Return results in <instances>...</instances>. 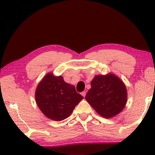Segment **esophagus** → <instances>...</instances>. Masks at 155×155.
<instances>
[{
  "label": "esophagus",
  "instance_id": "esophagus-1",
  "mask_svg": "<svg viewBox=\"0 0 155 155\" xmlns=\"http://www.w3.org/2000/svg\"><path fill=\"white\" fill-rule=\"evenodd\" d=\"M81 95H82L83 97H85V95H86L85 91H83V92H81Z\"/></svg>",
  "mask_w": 155,
  "mask_h": 155
}]
</instances>
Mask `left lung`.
Returning a JSON list of instances; mask_svg holds the SVG:
<instances>
[{"mask_svg": "<svg viewBox=\"0 0 155 155\" xmlns=\"http://www.w3.org/2000/svg\"><path fill=\"white\" fill-rule=\"evenodd\" d=\"M91 88L85 99L94 110L105 118L119 114L127 101V90L124 82L112 73L96 75L91 81Z\"/></svg>", "mask_w": 155, "mask_h": 155, "instance_id": "obj_1", "label": "left lung"}]
</instances>
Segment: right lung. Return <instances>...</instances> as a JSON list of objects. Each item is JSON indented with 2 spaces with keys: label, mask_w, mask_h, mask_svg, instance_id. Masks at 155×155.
<instances>
[{
  "label": "right lung",
  "mask_w": 155,
  "mask_h": 155,
  "mask_svg": "<svg viewBox=\"0 0 155 155\" xmlns=\"http://www.w3.org/2000/svg\"><path fill=\"white\" fill-rule=\"evenodd\" d=\"M35 101L48 118L61 121L70 116L83 97L76 91L74 85L65 82L61 76L49 72L37 86Z\"/></svg>",
  "instance_id": "obj_1"
}]
</instances>
